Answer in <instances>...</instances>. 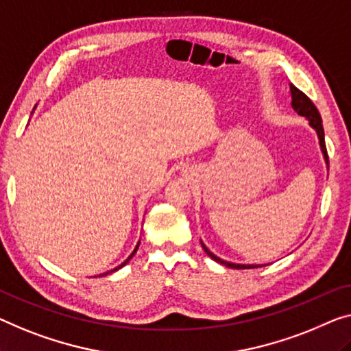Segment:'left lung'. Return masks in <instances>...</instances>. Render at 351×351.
Segmentation results:
<instances>
[{"label": "left lung", "instance_id": "left-lung-1", "mask_svg": "<svg viewBox=\"0 0 351 351\" xmlns=\"http://www.w3.org/2000/svg\"><path fill=\"white\" fill-rule=\"evenodd\" d=\"M290 91H291V107L296 110L298 114H301V117H306L309 119V124L312 125L313 129L317 130V135H318V140H320V148L323 151V156H325V160H326V165H329V160H328V151H326V145H325V130H323V124H322V117L320 113H318L317 107L313 106V102L311 101L309 97L306 96L304 93L298 90L296 86L290 85ZM202 247L205 249V252L211 257L214 261H217V263H222L228 266V268H237V269H252V268H260V265H237V263H228V261H223L219 257H216L213 252H209L206 249V245L202 243ZM265 266V265H261Z\"/></svg>", "mask_w": 351, "mask_h": 351}]
</instances>
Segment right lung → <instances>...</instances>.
<instances>
[{
    "label": "right lung",
    "mask_w": 351,
    "mask_h": 351,
    "mask_svg": "<svg viewBox=\"0 0 351 351\" xmlns=\"http://www.w3.org/2000/svg\"><path fill=\"white\" fill-rule=\"evenodd\" d=\"M137 249H138V244H137V247H135V249H134V252H132V254H130V257H129L128 260H125V261H124V263H121V265H119V266H118V268H114V269H112V271H117V269H119V268H123V266H124L125 263H128V261H129L130 258H132V257H134V254H135V252H137ZM106 274H108V273H106Z\"/></svg>",
    "instance_id": "right-lung-1"
}]
</instances>
